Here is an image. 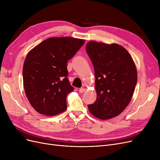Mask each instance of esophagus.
Wrapping results in <instances>:
<instances>
[{"instance_id":"34e87169","label":"esophagus","mask_w":160,"mask_h":160,"mask_svg":"<svg viewBox=\"0 0 160 160\" xmlns=\"http://www.w3.org/2000/svg\"><path fill=\"white\" fill-rule=\"evenodd\" d=\"M79 93H84V92L85 91V89L84 88H80V89H79Z\"/></svg>"}]
</instances>
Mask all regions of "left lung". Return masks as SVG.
<instances>
[{
	"instance_id": "8db88e82",
	"label": "left lung",
	"mask_w": 160,
	"mask_h": 160,
	"mask_svg": "<svg viewBox=\"0 0 160 160\" xmlns=\"http://www.w3.org/2000/svg\"><path fill=\"white\" fill-rule=\"evenodd\" d=\"M87 52L93 65L97 99L88 105L90 113L101 119L119 115L132 98L138 73L132 57L124 47L88 42Z\"/></svg>"
}]
</instances>
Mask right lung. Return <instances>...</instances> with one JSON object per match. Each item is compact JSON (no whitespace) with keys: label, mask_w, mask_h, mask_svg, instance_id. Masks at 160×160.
<instances>
[{"label":"right lung","mask_w":160,"mask_h":160,"mask_svg":"<svg viewBox=\"0 0 160 160\" xmlns=\"http://www.w3.org/2000/svg\"><path fill=\"white\" fill-rule=\"evenodd\" d=\"M84 42L72 37H51L28 53L22 69L23 85L38 113L52 116L67 109V95L73 91L67 78V62Z\"/></svg>","instance_id":"1"}]
</instances>
